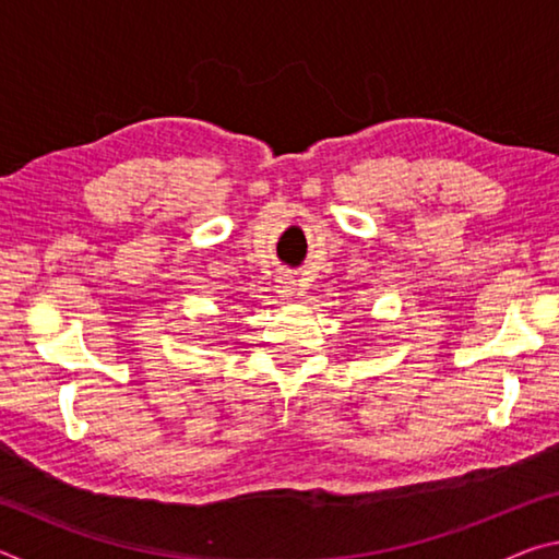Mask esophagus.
<instances>
[{
    "label": "esophagus",
    "mask_w": 559,
    "mask_h": 559,
    "mask_svg": "<svg viewBox=\"0 0 559 559\" xmlns=\"http://www.w3.org/2000/svg\"><path fill=\"white\" fill-rule=\"evenodd\" d=\"M276 288H278L281 298H293L298 293V281H296V276H288V273H283V276L276 278Z\"/></svg>",
    "instance_id": "esophagus-1"
}]
</instances>
